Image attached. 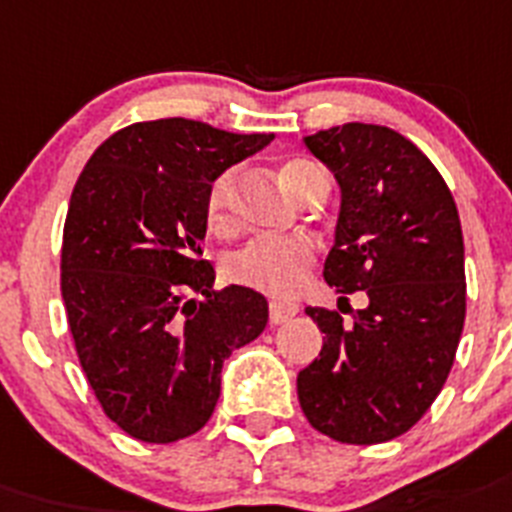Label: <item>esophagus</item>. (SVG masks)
<instances>
[{"label": "esophagus", "instance_id": "1", "mask_svg": "<svg viewBox=\"0 0 512 512\" xmlns=\"http://www.w3.org/2000/svg\"><path fill=\"white\" fill-rule=\"evenodd\" d=\"M296 312H299V307L291 302H270V322L273 325H281V322L291 320Z\"/></svg>", "mask_w": 512, "mask_h": 512}]
</instances>
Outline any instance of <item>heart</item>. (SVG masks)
Here are the masks:
<instances>
[{
	"label": "heart",
	"mask_w": 512,
	"mask_h": 512,
	"mask_svg": "<svg viewBox=\"0 0 512 512\" xmlns=\"http://www.w3.org/2000/svg\"><path fill=\"white\" fill-rule=\"evenodd\" d=\"M320 174L315 163L304 158H291L281 166V182L291 195L299 200L307 190L309 179ZM234 171H223L213 179L205 195V221L213 231H229L231 195H234ZM315 244L307 239H255L242 247L226 263L231 281L265 291L273 296H294L307 281L309 270L315 265Z\"/></svg>",
	"instance_id": "b5f03b06"
}]
</instances>
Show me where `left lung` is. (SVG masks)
<instances>
[{
	"label": "left lung",
	"mask_w": 512,
	"mask_h": 512,
	"mask_svg": "<svg viewBox=\"0 0 512 512\" xmlns=\"http://www.w3.org/2000/svg\"><path fill=\"white\" fill-rule=\"evenodd\" d=\"M304 145L341 187L322 276L369 304L351 309V322L307 307L325 338L296 393L322 435L388 442L427 414L453 367L466 320L461 218L440 171L390 127L349 122Z\"/></svg>",
	"instance_id": "obj_1"
}]
</instances>
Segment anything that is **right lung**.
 Segmentation results:
<instances>
[{
    "label": "right lung",
    "instance_id": "obj_1",
    "mask_svg": "<svg viewBox=\"0 0 512 512\" xmlns=\"http://www.w3.org/2000/svg\"><path fill=\"white\" fill-rule=\"evenodd\" d=\"M270 140L182 117L137 122L98 145L72 190L67 322L103 414L135 440L166 445L203 429L223 359L268 325L263 294L213 289L200 242L213 179Z\"/></svg>",
    "mask_w": 512,
    "mask_h": 512
}]
</instances>
